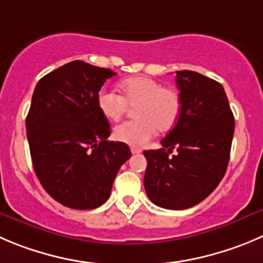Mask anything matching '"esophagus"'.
I'll return each mask as SVG.
<instances>
[{"label":"esophagus","mask_w":263,"mask_h":263,"mask_svg":"<svg viewBox=\"0 0 263 263\" xmlns=\"http://www.w3.org/2000/svg\"><path fill=\"white\" fill-rule=\"evenodd\" d=\"M141 149H139V148H134V147H133V148H132V154H133V155H138V154H141Z\"/></svg>","instance_id":"esophagus-1"}]
</instances>
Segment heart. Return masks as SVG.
Masks as SVG:
<instances>
[{
	"mask_svg": "<svg viewBox=\"0 0 263 263\" xmlns=\"http://www.w3.org/2000/svg\"><path fill=\"white\" fill-rule=\"evenodd\" d=\"M121 96L108 89L97 94L99 112L109 121H119L127 106L136 107L137 120L117 125L114 130L116 141L132 147H143L156 132L166 133L173 129L182 114V98L177 90L165 87L146 76L129 77L120 81Z\"/></svg>",
	"mask_w": 263,
	"mask_h": 263,
	"instance_id": "obj_1",
	"label": "heart"
}]
</instances>
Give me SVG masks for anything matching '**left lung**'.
Masks as SVG:
<instances>
[{"label":"left lung","instance_id":"obj_1","mask_svg":"<svg viewBox=\"0 0 263 263\" xmlns=\"http://www.w3.org/2000/svg\"><path fill=\"white\" fill-rule=\"evenodd\" d=\"M176 81L181 117L161 141L162 148L143 152L144 189L157 206L182 211L206 199L223 178L235 119L219 82L194 71H178Z\"/></svg>","mask_w":263,"mask_h":263}]
</instances>
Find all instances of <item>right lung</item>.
<instances>
[{"label": "right lung", "mask_w": 263, "mask_h": 263, "mask_svg": "<svg viewBox=\"0 0 263 263\" xmlns=\"http://www.w3.org/2000/svg\"><path fill=\"white\" fill-rule=\"evenodd\" d=\"M108 68L73 61L42 77L26 120L33 169L47 194L72 209H96L111 195L129 146L107 141L109 122L97 94Z\"/></svg>", "instance_id": "1"}]
</instances>
